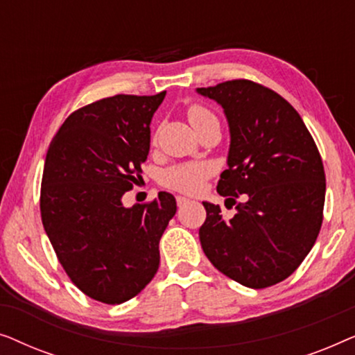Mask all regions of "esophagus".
Here are the masks:
<instances>
[{"label":"esophagus","instance_id":"esophagus-1","mask_svg":"<svg viewBox=\"0 0 355 355\" xmlns=\"http://www.w3.org/2000/svg\"><path fill=\"white\" fill-rule=\"evenodd\" d=\"M176 202H178V207H184V205H186V203H189V198L178 196L176 197Z\"/></svg>","mask_w":355,"mask_h":355}]
</instances>
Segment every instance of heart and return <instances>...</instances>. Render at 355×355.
<instances>
[{
    "label": "heart",
    "mask_w": 355,
    "mask_h": 355,
    "mask_svg": "<svg viewBox=\"0 0 355 355\" xmlns=\"http://www.w3.org/2000/svg\"><path fill=\"white\" fill-rule=\"evenodd\" d=\"M189 121L191 124L197 123L198 119L207 118V116H211V113L202 106H192L189 110ZM210 166L207 163L193 162V163H186V164H178V166H173L166 169L162 176V182L169 189H174V191L186 192V193H196L200 191L205 184L207 178L210 176Z\"/></svg>",
    "instance_id": "b5f03b06"
}]
</instances>
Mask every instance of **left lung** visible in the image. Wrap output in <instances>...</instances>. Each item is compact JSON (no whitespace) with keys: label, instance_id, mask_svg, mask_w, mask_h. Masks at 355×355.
Instances as JSON below:
<instances>
[{"label":"left lung","instance_id":"8db88e82","mask_svg":"<svg viewBox=\"0 0 355 355\" xmlns=\"http://www.w3.org/2000/svg\"><path fill=\"white\" fill-rule=\"evenodd\" d=\"M197 94L225 111L231 142L216 191L225 205H236L225 218L220 205L203 202L202 249L231 279L268 288L293 275L317 241L327 191L322 157L297 111L276 92L239 79Z\"/></svg>","mask_w":355,"mask_h":355}]
</instances>
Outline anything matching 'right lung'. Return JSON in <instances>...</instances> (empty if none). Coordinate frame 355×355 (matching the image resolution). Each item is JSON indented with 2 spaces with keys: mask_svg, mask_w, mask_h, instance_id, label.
Masks as SVG:
<instances>
[{
  "mask_svg": "<svg viewBox=\"0 0 355 355\" xmlns=\"http://www.w3.org/2000/svg\"><path fill=\"white\" fill-rule=\"evenodd\" d=\"M166 92L114 95L77 110L48 148L40 211L58 260L77 288L105 304L137 295L157 273L159 239L176 198L124 207L150 150V123Z\"/></svg>",
  "mask_w": 355,
  "mask_h": 355,
  "instance_id": "obj_1",
  "label": "right lung"
}]
</instances>
